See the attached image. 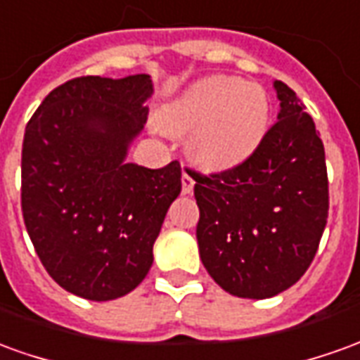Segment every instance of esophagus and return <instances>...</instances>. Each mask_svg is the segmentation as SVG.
<instances>
[{"instance_id": "esophagus-1", "label": "esophagus", "mask_w": 360, "mask_h": 360, "mask_svg": "<svg viewBox=\"0 0 360 360\" xmlns=\"http://www.w3.org/2000/svg\"><path fill=\"white\" fill-rule=\"evenodd\" d=\"M193 187H195L193 177H191L187 172H183V175H181V191H183V195H191V193H193Z\"/></svg>"}]
</instances>
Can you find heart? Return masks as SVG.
Masks as SVG:
<instances>
[{
  "instance_id": "1",
  "label": "heart",
  "mask_w": 360,
  "mask_h": 360,
  "mask_svg": "<svg viewBox=\"0 0 360 360\" xmlns=\"http://www.w3.org/2000/svg\"><path fill=\"white\" fill-rule=\"evenodd\" d=\"M271 103L257 84L232 75H210L175 97L162 110V127L188 134V155L206 169L245 162L267 134Z\"/></svg>"
}]
</instances>
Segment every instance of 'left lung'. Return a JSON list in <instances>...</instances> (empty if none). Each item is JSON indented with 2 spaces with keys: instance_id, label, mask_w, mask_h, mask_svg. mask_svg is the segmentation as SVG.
<instances>
[{
  "instance_id": "obj_1",
  "label": "left lung",
  "mask_w": 360,
  "mask_h": 360,
  "mask_svg": "<svg viewBox=\"0 0 360 360\" xmlns=\"http://www.w3.org/2000/svg\"><path fill=\"white\" fill-rule=\"evenodd\" d=\"M275 89L278 120L245 162L210 175L188 169L202 265L226 292L255 300L306 273L329 208L320 132L288 85L275 82Z\"/></svg>"
}]
</instances>
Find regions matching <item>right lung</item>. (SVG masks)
I'll list each match as a JSON object with an SVG mask.
<instances>
[{
    "label": "right lung",
    "mask_w": 360,
    "mask_h": 360,
    "mask_svg": "<svg viewBox=\"0 0 360 360\" xmlns=\"http://www.w3.org/2000/svg\"><path fill=\"white\" fill-rule=\"evenodd\" d=\"M150 75H82L44 97L25 128L21 210L49 275L87 300L134 290L154 261L181 165L127 163L148 120Z\"/></svg>",
    "instance_id": "1"
}]
</instances>
